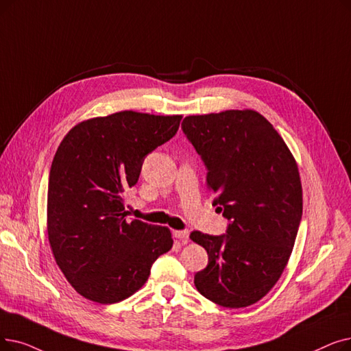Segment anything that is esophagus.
I'll return each instance as SVG.
<instances>
[{"label":"esophagus","mask_w":351,"mask_h":351,"mask_svg":"<svg viewBox=\"0 0 351 351\" xmlns=\"http://www.w3.org/2000/svg\"><path fill=\"white\" fill-rule=\"evenodd\" d=\"M173 235H175V238L180 239L184 243H186L189 241V232L188 231H175Z\"/></svg>","instance_id":"1"}]
</instances>
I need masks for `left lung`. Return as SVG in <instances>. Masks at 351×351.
<instances>
[{
    "mask_svg": "<svg viewBox=\"0 0 351 351\" xmlns=\"http://www.w3.org/2000/svg\"><path fill=\"white\" fill-rule=\"evenodd\" d=\"M182 129L205 162L212 205L231 221L226 235L191 234L208 252L195 287L218 306H252L277 284L293 252L302 215L297 162L251 109L186 116Z\"/></svg>",
    "mask_w": 351,
    "mask_h": 351,
    "instance_id": "left-lung-1",
    "label": "left lung"
}]
</instances>
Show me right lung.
Instances as JSON below:
<instances>
[{
  "label": "right lung",
  "mask_w": 351,
  "mask_h": 351,
  "mask_svg": "<svg viewBox=\"0 0 351 351\" xmlns=\"http://www.w3.org/2000/svg\"><path fill=\"white\" fill-rule=\"evenodd\" d=\"M180 119L123 110L80 121L60 143L49 179L47 234L56 264L84 298L126 300L172 248L169 228L128 218L125 193Z\"/></svg>",
  "instance_id": "1"
}]
</instances>
